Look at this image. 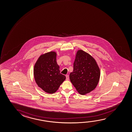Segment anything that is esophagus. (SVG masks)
Segmentation results:
<instances>
[{
  "label": "esophagus",
  "mask_w": 132,
  "mask_h": 132,
  "mask_svg": "<svg viewBox=\"0 0 132 132\" xmlns=\"http://www.w3.org/2000/svg\"><path fill=\"white\" fill-rule=\"evenodd\" d=\"M69 76L68 75H66V79L67 80H69Z\"/></svg>",
  "instance_id": "esophagus-1"
}]
</instances>
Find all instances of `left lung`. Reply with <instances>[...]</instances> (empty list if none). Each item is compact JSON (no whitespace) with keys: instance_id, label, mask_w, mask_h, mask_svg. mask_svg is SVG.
Here are the masks:
<instances>
[{"instance_id":"obj_1","label":"left lung","mask_w":132,"mask_h":132,"mask_svg":"<svg viewBox=\"0 0 132 132\" xmlns=\"http://www.w3.org/2000/svg\"><path fill=\"white\" fill-rule=\"evenodd\" d=\"M100 72L95 59L82 50L77 53L73 72L69 75L71 82L82 95L94 89L100 80Z\"/></svg>"}]
</instances>
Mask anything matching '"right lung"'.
<instances>
[{
    "label": "right lung",
    "instance_id": "1",
    "mask_svg": "<svg viewBox=\"0 0 132 132\" xmlns=\"http://www.w3.org/2000/svg\"><path fill=\"white\" fill-rule=\"evenodd\" d=\"M56 53L50 52L40 56L35 64L34 75L39 87L48 94H54L65 80L60 73L56 61Z\"/></svg>",
    "mask_w": 132,
    "mask_h": 132
}]
</instances>
